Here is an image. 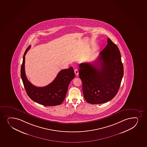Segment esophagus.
Returning <instances> with one entry per match:
<instances>
[{
  "instance_id": "obj_1",
  "label": "esophagus",
  "mask_w": 147,
  "mask_h": 147,
  "mask_svg": "<svg viewBox=\"0 0 147 147\" xmlns=\"http://www.w3.org/2000/svg\"><path fill=\"white\" fill-rule=\"evenodd\" d=\"M74 72L75 74L76 75V76H77L78 75V74H79V73H78V70L77 69H75L74 70Z\"/></svg>"
}]
</instances>
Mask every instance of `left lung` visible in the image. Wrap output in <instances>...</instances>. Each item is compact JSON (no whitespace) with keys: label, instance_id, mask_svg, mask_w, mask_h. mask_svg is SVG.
<instances>
[{"label":"left lung","instance_id":"obj_1","mask_svg":"<svg viewBox=\"0 0 147 147\" xmlns=\"http://www.w3.org/2000/svg\"><path fill=\"white\" fill-rule=\"evenodd\" d=\"M107 42L96 61L79 65L84 96L89 103L108 102L116 96L121 86L123 67L120 51L109 38Z\"/></svg>","mask_w":147,"mask_h":147}]
</instances>
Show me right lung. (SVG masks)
Instances as JSON below:
<instances>
[{
  "label": "right lung",
  "mask_w": 147,
  "mask_h": 147,
  "mask_svg": "<svg viewBox=\"0 0 147 147\" xmlns=\"http://www.w3.org/2000/svg\"><path fill=\"white\" fill-rule=\"evenodd\" d=\"M31 46L24 52L21 66V76L24 88L30 98L37 103L46 106L60 105L65 98L69 83L75 78L72 67L61 70L56 78L49 85L44 87H37L32 85L26 78L25 70V55Z\"/></svg>",
  "instance_id": "right-lung-1"
}]
</instances>
